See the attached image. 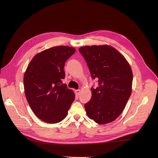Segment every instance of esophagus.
<instances>
[{"instance_id":"esophagus-1","label":"esophagus","mask_w":158,"mask_h":158,"mask_svg":"<svg viewBox=\"0 0 158 158\" xmlns=\"http://www.w3.org/2000/svg\"><path fill=\"white\" fill-rule=\"evenodd\" d=\"M75 93L76 94V95H79L81 93V90L80 89H77V90H75Z\"/></svg>"}]
</instances>
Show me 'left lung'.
Returning <instances> with one entry per match:
<instances>
[{
    "instance_id": "1",
    "label": "left lung",
    "mask_w": 158,
    "mask_h": 158,
    "mask_svg": "<svg viewBox=\"0 0 158 158\" xmlns=\"http://www.w3.org/2000/svg\"><path fill=\"white\" fill-rule=\"evenodd\" d=\"M99 86L91 88L90 101L84 105L88 117L98 124L116 120L132 93L133 74L130 64L117 49L108 45L79 49Z\"/></svg>"
}]
</instances>
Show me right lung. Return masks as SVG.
Returning <instances> with one entry per match:
<instances>
[{
	"label": "right lung",
	"mask_w": 158,
	"mask_h": 158,
	"mask_svg": "<svg viewBox=\"0 0 158 158\" xmlns=\"http://www.w3.org/2000/svg\"><path fill=\"white\" fill-rule=\"evenodd\" d=\"M76 52L67 46L54 47L34 56L25 71L23 82L27 101L35 115L46 123L63 120L75 94L62 84L64 65Z\"/></svg>",
	"instance_id": "1"
}]
</instances>
